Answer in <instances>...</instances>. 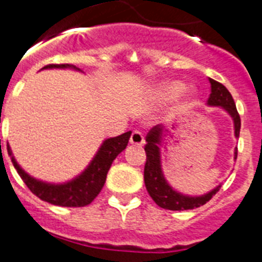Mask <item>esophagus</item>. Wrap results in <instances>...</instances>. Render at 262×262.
Here are the masks:
<instances>
[{
  "instance_id": "obj_1",
  "label": "esophagus",
  "mask_w": 262,
  "mask_h": 262,
  "mask_svg": "<svg viewBox=\"0 0 262 262\" xmlns=\"http://www.w3.org/2000/svg\"><path fill=\"white\" fill-rule=\"evenodd\" d=\"M144 142H145V140H144V136H142L141 132H138V130L132 132L130 144H133V145H137V146H141V145H144Z\"/></svg>"
}]
</instances>
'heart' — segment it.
Instances as JSON below:
<instances>
[{"mask_svg":"<svg viewBox=\"0 0 262 262\" xmlns=\"http://www.w3.org/2000/svg\"><path fill=\"white\" fill-rule=\"evenodd\" d=\"M183 84L179 82H167L163 83L156 89V94L163 99H172L178 97L182 93Z\"/></svg>","mask_w":262,"mask_h":262,"instance_id":"b5f03b06","label":"heart"}]
</instances>
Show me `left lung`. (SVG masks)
<instances>
[{"label":"left lung","mask_w":262,"mask_h":262,"mask_svg":"<svg viewBox=\"0 0 262 262\" xmlns=\"http://www.w3.org/2000/svg\"><path fill=\"white\" fill-rule=\"evenodd\" d=\"M210 83H211V94L207 99L208 106H220L230 114L234 122V135L238 138L239 129H241V118L235 107L234 99L222 83L214 79H210ZM164 130L165 127L163 125H156L146 135V145L144 148L146 153V163L144 168V182H145L146 191L155 201V203L165 210L182 211V210H191V208L206 205L220 191L221 186L215 187L212 191L201 196H188L173 190L165 180L161 171V156L160 148H159ZM234 155L237 159V148H235Z\"/></svg>","instance_id":"8db88e82"}]
</instances>
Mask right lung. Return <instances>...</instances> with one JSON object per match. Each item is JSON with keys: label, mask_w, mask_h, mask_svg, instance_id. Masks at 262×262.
<instances>
[{"label": "right lung", "mask_w": 262, "mask_h": 262, "mask_svg": "<svg viewBox=\"0 0 262 262\" xmlns=\"http://www.w3.org/2000/svg\"><path fill=\"white\" fill-rule=\"evenodd\" d=\"M42 69H74L80 71L75 66L71 64H48ZM130 135L132 132H126L124 135L105 140L89 167L79 176H76L75 179L63 184H51L32 178L17 164L9 145L8 153L12 157V163L21 179L24 180L28 188L41 201L61 207H83L90 205L98 193L101 192L112 163L126 148Z\"/></svg>", "instance_id": "1"}]
</instances>
